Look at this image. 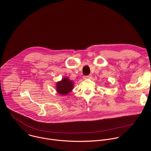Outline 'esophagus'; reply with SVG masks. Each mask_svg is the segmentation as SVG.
I'll return each instance as SVG.
<instances>
[{
	"label": "esophagus",
	"mask_w": 151,
	"mask_h": 151,
	"mask_svg": "<svg viewBox=\"0 0 151 151\" xmlns=\"http://www.w3.org/2000/svg\"><path fill=\"white\" fill-rule=\"evenodd\" d=\"M92 78V75H89L88 76H84L83 77V79H89V78Z\"/></svg>",
	"instance_id": "1"
}]
</instances>
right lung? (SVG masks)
Returning a JSON list of instances; mask_svg holds the SVG:
<instances>
[{"mask_svg":"<svg viewBox=\"0 0 151 151\" xmlns=\"http://www.w3.org/2000/svg\"><path fill=\"white\" fill-rule=\"evenodd\" d=\"M73 86V81L67 77H64L60 81L56 83V90L60 95H66L72 91Z\"/></svg>","mask_w":151,"mask_h":151,"instance_id":"add662e5","label":"right lung"}]
</instances>
